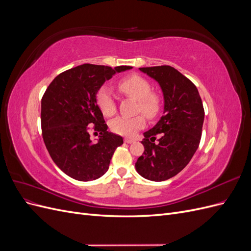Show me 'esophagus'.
<instances>
[{
    "label": "esophagus",
    "mask_w": 251,
    "mask_h": 251,
    "mask_svg": "<svg viewBox=\"0 0 251 251\" xmlns=\"http://www.w3.org/2000/svg\"><path fill=\"white\" fill-rule=\"evenodd\" d=\"M125 142L132 143V142H134V139L133 138H125Z\"/></svg>",
    "instance_id": "1"
}]
</instances>
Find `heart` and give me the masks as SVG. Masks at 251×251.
Listing matches in <instances>:
<instances>
[{
    "label": "heart",
    "mask_w": 251,
    "mask_h": 251,
    "mask_svg": "<svg viewBox=\"0 0 251 251\" xmlns=\"http://www.w3.org/2000/svg\"><path fill=\"white\" fill-rule=\"evenodd\" d=\"M117 88L125 96L137 101L135 112H141L148 119L158 116L162 108L161 96L151 92V83L139 75H130L121 78L117 82ZM97 104L104 116H112L116 112V102L110 89L102 87L97 92ZM146 125L141 115L117 116L110 121L111 130L123 136H133Z\"/></svg>",
    "instance_id": "heart-1"
}]
</instances>
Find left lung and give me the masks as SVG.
<instances>
[{
    "label": "left lung",
    "mask_w": 251,
    "mask_h": 251,
    "mask_svg": "<svg viewBox=\"0 0 251 251\" xmlns=\"http://www.w3.org/2000/svg\"><path fill=\"white\" fill-rule=\"evenodd\" d=\"M160 86L164 108L158 123L144 132L137 173L151 181H164L183 170L199 147L204 109L198 89L171 66L139 68ZM159 135V140L155 136Z\"/></svg>",
    "instance_id": "1"
}]
</instances>
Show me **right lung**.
Here are the masks:
<instances>
[{
    "label": "right lung",
    "mask_w": 251,
    "mask_h": 251,
    "mask_svg": "<svg viewBox=\"0 0 251 251\" xmlns=\"http://www.w3.org/2000/svg\"><path fill=\"white\" fill-rule=\"evenodd\" d=\"M130 69L83 64L60 73L47 88L42 98L43 139L52 160L69 177L78 181L100 178L124 143L121 136L108 131L96 94L105 80ZM92 124L95 133L100 132L96 143L89 138Z\"/></svg>",
    "instance_id": "1"
}]
</instances>
